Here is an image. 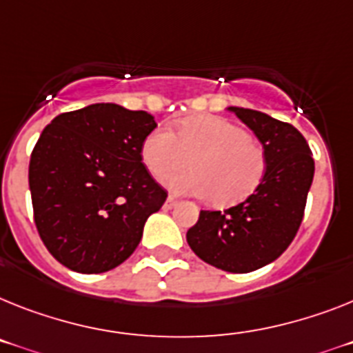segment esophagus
Wrapping results in <instances>:
<instances>
[{"label":"esophagus","mask_w":353,"mask_h":353,"mask_svg":"<svg viewBox=\"0 0 353 353\" xmlns=\"http://www.w3.org/2000/svg\"><path fill=\"white\" fill-rule=\"evenodd\" d=\"M177 203H179V201H177L176 197H167V201H165V204H163V208L170 210V208H174Z\"/></svg>","instance_id":"esophagus-1"}]
</instances>
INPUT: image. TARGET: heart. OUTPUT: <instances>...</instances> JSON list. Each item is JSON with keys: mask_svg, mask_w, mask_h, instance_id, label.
<instances>
[{"mask_svg": "<svg viewBox=\"0 0 353 353\" xmlns=\"http://www.w3.org/2000/svg\"><path fill=\"white\" fill-rule=\"evenodd\" d=\"M141 159L154 177H167L188 167L192 170L168 179L176 194L208 197L219 208L248 199L262 183L268 158L251 141L250 132L222 118H199L177 127V134L159 127L141 145Z\"/></svg>", "mask_w": 353, "mask_h": 353, "instance_id": "b5f03b06", "label": "heart"}]
</instances>
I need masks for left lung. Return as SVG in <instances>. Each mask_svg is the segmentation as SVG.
<instances>
[{
    "label": "left lung",
    "mask_w": 353,
    "mask_h": 353,
    "mask_svg": "<svg viewBox=\"0 0 353 353\" xmlns=\"http://www.w3.org/2000/svg\"><path fill=\"white\" fill-rule=\"evenodd\" d=\"M263 145L268 170L250 197L224 212L201 210L186 241L201 260L228 272H251L294 241L312 185V150L296 127L265 112L230 108Z\"/></svg>",
    "instance_id": "1"
}]
</instances>
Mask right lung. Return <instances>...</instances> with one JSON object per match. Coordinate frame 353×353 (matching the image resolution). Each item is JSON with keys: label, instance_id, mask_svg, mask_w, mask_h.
<instances>
[{"label": "right lung", "instance_id": "1", "mask_svg": "<svg viewBox=\"0 0 353 353\" xmlns=\"http://www.w3.org/2000/svg\"><path fill=\"white\" fill-rule=\"evenodd\" d=\"M152 114L117 103L62 112L44 127L28 167L35 228L77 272H105L138 248L145 221L167 201L141 161Z\"/></svg>", "mask_w": 353, "mask_h": 353}]
</instances>
